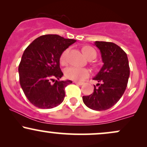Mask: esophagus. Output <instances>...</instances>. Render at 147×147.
Wrapping results in <instances>:
<instances>
[{
	"instance_id": "1",
	"label": "esophagus",
	"mask_w": 147,
	"mask_h": 147,
	"mask_svg": "<svg viewBox=\"0 0 147 147\" xmlns=\"http://www.w3.org/2000/svg\"><path fill=\"white\" fill-rule=\"evenodd\" d=\"M74 83L76 84H77V85H79V86H82V85H83V84H84L83 82H77V81H75V82H74Z\"/></svg>"
}]
</instances>
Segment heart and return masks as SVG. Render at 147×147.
Masks as SVG:
<instances>
[{"mask_svg":"<svg viewBox=\"0 0 147 147\" xmlns=\"http://www.w3.org/2000/svg\"><path fill=\"white\" fill-rule=\"evenodd\" d=\"M68 49H66L62 52L60 56V62L65 63L66 60V55L68 54ZM83 52L88 59L97 56V52L93 48L90 46H86L83 48ZM65 75L67 78L75 81H82L86 79L90 75V71L86 68H79L76 66H70L65 70Z\"/></svg>","mask_w":147,"mask_h":147,"instance_id":"b5f03b06","label":"heart"}]
</instances>
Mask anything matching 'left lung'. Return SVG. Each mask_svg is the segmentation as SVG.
I'll return each instance as SVG.
<instances>
[{"label":"left lung","instance_id":"8db88e82","mask_svg":"<svg viewBox=\"0 0 147 147\" xmlns=\"http://www.w3.org/2000/svg\"><path fill=\"white\" fill-rule=\"evenodd\" d=\"M100 50L104 65L94 77L99 82L94 91L83 96L85 105L95 111H105L122 97L127 86L130 68L127 55L122 48L111 42L95 41Z\"/></svg>","mask_w":147,"mask_h":147}]
</instances>
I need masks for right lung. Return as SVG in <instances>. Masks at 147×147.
Listing matches in <instances>:
<instances>
[{"label": "right lung", "mask_w": 147, "mask_h": 147, "mask_svg": "<svg viewBox=\"0 0 147 147\" xmlns=\"http://www.w3.org/2000/svg\"><path fill=\"white\" fill-rule=\"evenodd\" d=\"M76 40L57 34L43 35L27 47L19 66V80L23 92L31 104L40 109H52L61 104L65 88L72 81H60V56ZM54 78H56L55 82ZM55 82L51 84V81Z\"/></svg>", "instance_id": "right-lung-1"}]
</instances>
